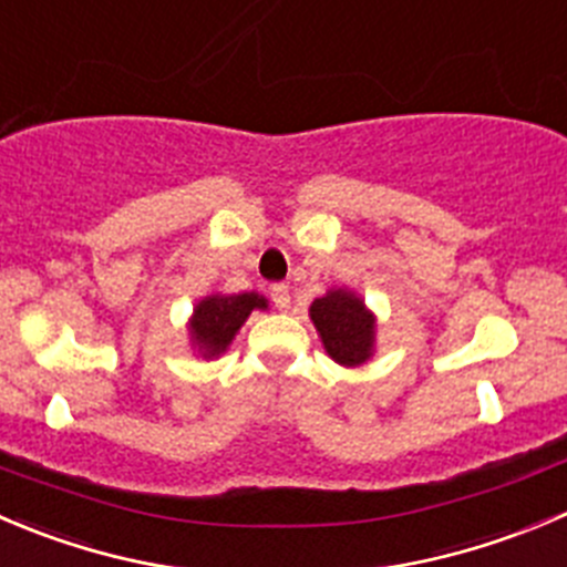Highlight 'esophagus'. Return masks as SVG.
<instances>
[{
  "instance_id": "34e87169",
  "label": "esophagus",
  "mask_w": 567,
  "mask_h": 567,
  "mask_svg": "<svg viewBox=\"0 0 567 567\" xmlns=\"http://www.w3.org/2000/svg\"><path fill=\"white\" fill-rule=\"evenodd\" d=\"M271 301L279 307V310H288L290 307V290L285 282L271 285Z\"/></svg>"
}]
</instances>
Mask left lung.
I'll return each mask as SVG.
<instances>
[{
	"label": "left lung",
	"instance_id": "8db88e82",
	"mask_svg": "<svg viewBox=\"0 0 567 567\" xmlns=\"http://www.w3.org/2000/svg\"><path fill=\"white\" fill-rule=\"evenodd\" d=\"M310 318L321 332L323 349L340 365H360L371 357L373 316L354 293L332 290L312 301Z\"/></svg>",
	"mask_w": 567,
	"mask_h": 567
}]
</instances>
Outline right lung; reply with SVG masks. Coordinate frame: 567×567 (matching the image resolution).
Instances as JSON below:
<instances>
[{"label": "right lung", "mask_w": 567, "mask_h": 567, "mask_svg": "<svg viewBox=\"0 0 567 567\" xmlns=\"http://www.w3.org/2000/svg\"><path fill=\"white\" fill-rule=\"evenodd\" d=\"M255 307H266V299L257 293H240L207 296L205 301H199V307L194 310V321H190V332H194V340L205 351V357H216L227 351L235 332Z\"/></svg>", "instance_id": "obj_1"}]
</instances>
